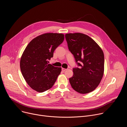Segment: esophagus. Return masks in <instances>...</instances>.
Listing matches in <instances>:
<instances>
[{
    "mask_svg": "<svg viewBox=\"0 0 127 127\" xmlns=\"http://www.w3.org/2000/svg\"><path fill=\"white\" fill-rule=\"evenodd\" d=\"M66 70V69L64 68H62V71L63 72H64V71H65Z\"/></svg>",
    "mask_w": 127,
    "mask_h": 127,
    "instance_id": "obj_1",
    "label": "esophagus"
}]
</instances>
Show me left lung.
<instances>
[{
	"label": "left lung",
	"instance_id": "obj_1",
	"mask_svg": "<svg viewBox=\"0 0 127 127\" xmlns=\"http://www.w3.org/2000/svg\"><path fill=\"white\" fill-rule=\"evenodd\" d=\"M65 38L69 51L80 66L73 69V75L69 78L70 84L80 94L92 92L98 86L103 75V52L98 45L86 34L79 32L66 33Z\"/></svg>",
	"mask_w": 127,
	"mask_h": 127
}]
</instances>
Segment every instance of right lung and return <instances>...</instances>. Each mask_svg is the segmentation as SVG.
Segmentation results:
<instances>
[{
  "instance_id": "right-lung-1",
  "label": "right lung",
  "mask_w": 127,
  "mask_h": 127,
  "mask_svg": "<svg viewBox=\"0 0 127 127\" xmlns=\"http://www.w3.org/2000/svg\"><path fill=\"white\" fill-rule=\"evenodd\" d=\"M64 40L62 33H44L32 39L24 51L20 61L22 73L28 85L37 92L50 89L60 74L61 68L48 64V61Z\"/></svg>"
}]
</instances>
